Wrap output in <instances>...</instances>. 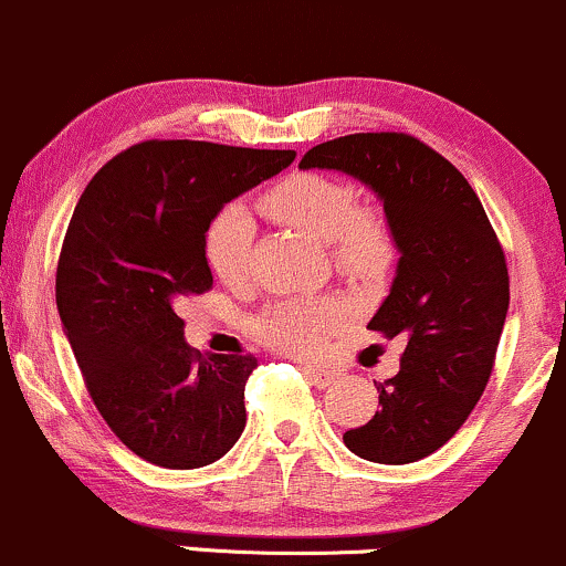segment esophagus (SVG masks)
Wrapping results in <instances>:
<instances>
[{
    "label": "esophagus",
    "mask_w": 566,
    "mask_h": 566,
    "mask_svg": "<svg viewBox=\"0 0 566 566\" xmlns=\"http://www.w3.org/2000/svg\"><path fill=\"white\" fill-rule=\"evenodd\" d=\"M304 374L310 377V382L315 387H332L336 379H339V371H334V368H326V366H310L304 364Z\"/></svg>",
    "instance_id": "34e87169"
}]
</instances>
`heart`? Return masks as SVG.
Listing matches in <instances>:
<instances>
[{
	"label": "heart",
	"instance_id": "b5f03b06",
	"mask_svg": "<svg viewBox=\"0 0 566 566\" xmlns=\"http://www.w3.org/2000/svg\"><path fill=\"white\" fill-rule=\"evenodd\" d=\"M262 211L281 224L332 243L336 270L350 277L374 275L390 262L392 234L377 213L360 206L358 189L350 181L321 174H294L262 195ZM251 213L240 202H230L213 216L206 232V259L213 275L227 285H243L253 262ZM345 317L336 302L289 300L272 304L251 321V332L277 350L310 355L321 350L326 336Z\"/></svg>",
	"mask_w": 566,
	"mask_h": 566
}]
</instances>
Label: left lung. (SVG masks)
<instances>
[{
	"label": "left lung",
	"instance_id": "left-lung-1",
	"mask_svg": "<svg viewBox=\"0 0 566 566\" xmlns=\"http://www.w3.org/2000/svg\"><path fill=\"white\" fill-rule=\"evenodd\" d=\"M300 168L355 176L379 195L396 240V281L368 321L403 336L401 371L374 382L379 409L347 430L368 462L406 465L452 438L492 377L511 281L479 195L447 157L409 133H353L317 144Z\"/></svg>",
	"mask_w": 566,
	"mask_h": 566
}]
</instances>
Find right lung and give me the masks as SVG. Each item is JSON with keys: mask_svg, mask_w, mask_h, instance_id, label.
Returning a JSON list of instances; mask_svg holds the SVG:
<instances>
[{"mask_svg": "<svg viewBox=\"0 0 566 566\" xmlns=\"http://www.w3.org/2000/svg\"><path fill=\"white\" fill-rule=\"evenodd\" d=\"M294 157L151 138L112 157L74 208L55 272L63 332L98 415L151 465H211L243 433L259 360L200 355L176 307L213 285L206 232L221 206Z\"/></svg>", "mask_w": 566, "mask_h": 566, "instance_id": "obj_1", "label": "right lung"}]
</instances>
